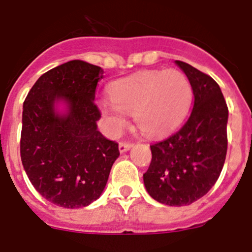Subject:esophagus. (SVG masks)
Masks as SVG:
<instances>
[{
    "instance_id": "obj_1",
    "label": "esophagus",
    "mask_w": 252,
    "mask_h": 252,
    "mask_svg": "<svg viewBox=\"0 0 252 252\" xmlns=\"http://www.w3.org/2000/svg\"><path fill=\"white\" fill-rule=\"evenodd\" d=\"M131 146H133L131 143H124V141H121V143H119V151H121V153H126V151H128Z\"/></svg>"
}]
</instances>
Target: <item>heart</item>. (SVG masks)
Masks as SVG:
<instances>
[{
    "label": "heart",
    "instance_id": "obj_1",
    "mask_svg": "<svg viewBox=\"0 0 252 252\" xmlns=\"http://www.w3.org/2000/svg\"><path fill=\"white\" fill-rule=\"evenodd\" d=\"M111 101L102 109L112 128L126 126V114H134L138 128L146 135L167 133L185 119L192 102V86L178 70H148L113 82Z\"/></svg>",
    "mask_w": 252,
    "mask_h": 252
}]
</instances>
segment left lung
Instances as JSON below:
<instances>
[{"label": "left lung", "instance_id": "1", "mask_svg": "<svg viewBox=\"0 0 252 252\" xmlns=\"http://www.w3.org/2000/svg\"><path fill=\"white\" fill-rule=\"evenodd\" d=\"M192 86L193 108L187 122L168 138L150 145L151 162L144 185L155 201L188 206L214 186L228 149V106L209 75L176 60Z\"/></svg>", "mask_w": 252, "mask_h": 252}]
</instances>
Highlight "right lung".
I'll return each mask as SVG.
<instances>
[{
	"label": "right lung",
	"mask_w": 252,
	"mask_h": 252,
	"mask_svg": "<svg viewBox=\"0 0 252 252\" xmlns=\"http://www.w3.org/2000/svg\"><path fill=\"white\" fill-rule=\"evenodd\" d=\"M103 70L71 60L41 75L23 103L21 158L36 191L64 208H81L103 192L118 144L97 129L101 112L94 104ZM64 100L66 114L55 111Z\"/></svg>",
	"instance_id": "obj_1"
}]
</instances>
